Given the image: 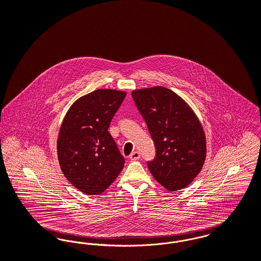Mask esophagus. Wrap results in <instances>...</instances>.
<instances>
[{"label": "esophagus", "mask_w": 261, "mask_h": 261, "mask_svg": "<svg viewBox=\"0 0 261 261\" xmlns=\"http://www.w3.org/2000/svg\"><path fill=\"white\" fill-rule=\"evenodd\" d=\"M129 158H130L131 161H137L141 158V153H139L138 151H135V152H133L130 154Z\"/></svg>", "instance_id": "esophagus-1"}]
</instances>
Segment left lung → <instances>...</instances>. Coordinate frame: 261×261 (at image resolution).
<instances>
[{
    "label": "left lung",
    "instance_id": "obj_1",
    "mask_svg": "<svg viewBox=\"0 0 261 261\" xmlns=\"http://www.w3.org/2000/svg\"><path fill=\"white\" fill-rule=\"evenodd\" d=\"M132 97L154 143L155 158L147 162L154 179L169 191L186 187L206 158V139L198 118L167 88L133 91Z\"/></svg>",
    "mask_w": 261,
    "mask_h": 261
}]
</instances>
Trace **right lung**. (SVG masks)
Returning <instances> with one entry per match:
<instances>
[{
	"label": "right lung",
	"instance_id": "obj_1",
	"mask_svg": "<svg viewBox=\"0 0 261 261\" xmlns=\"http://www.w3.org/2000/svg\"><path fill=\"white\" fill-rule=\"evenodd\" d=\"M126 92L96 90L76 100L62 123L58 160L66 178L80 191L103 192L124 167V158L108 132Z\"/></svg>",
	"mask_w": 261,
	"mask_h": 261
}]
</instances>
